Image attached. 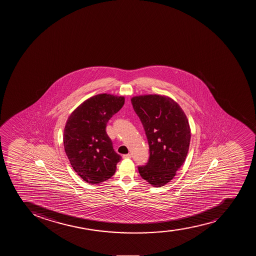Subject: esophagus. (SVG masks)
Segmentation results:
<instances>
[{"instance_id": "1", "label": "esophagus", "mask_w": 256, "mask_h": 256, "mask_svg": "<svg viewBox=\"0 0 256 256\" xmlns=\"http://www.w3.org/2000/svg\"><path fill=\"white\" fill-rule=\"evenodd\" d=\"M122 158H131L132 155L130 154H128L124 155Z\"/></svg>"}]
</instances>
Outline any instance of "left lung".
<instances>
[{
  "instance_id": "8db88e82",
  "label": "left lung",
  "mask_w": 256,
  "mask_h": 256,
  "mask_svg": "<svg viewBox=\"0 0 256 256\" xmlns=\"http://www.w3.org/2000/svg\"><path fill=\"white\" fill-rule=\"evenodd\" d=\"M131 102L150 145L148 162L138 172L150 184L162 187L184 162L191 138L188 120L180 104L165 95H140Z\"/></svg>"
}]
</instances>
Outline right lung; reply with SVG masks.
<instances>
[{
	"mask_svg": "<svg viewBox=\"0 0 256 256\" xmlns=\"http://www.w3.org/2000/svg\"><path fill=\"white\" fill-rule=\"evenodd\" d=\"M124 102L122 96L98 94L82 102L66 120L65 152L72 167L85 182L99 184L116 172L122 158L114 150L106 126Z\"/></svg>",
	"mask_w": 256,
	"mask_h": 256,
	"instance_id": "add662e5",
	"label": "right lung"
}]
</instances>
